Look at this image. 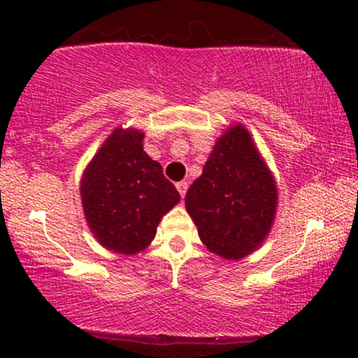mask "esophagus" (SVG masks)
I'll return each mask as SVG.
<instances>
[{"label":"esophagus","mask_w":358,"mask_h":358,"mask_svg":"<svg viewBox=\"0 0 358 358\" xmlns=\"http://www.w3.org/2000/svg\"><path fill=\"white\" fill-rule=\"evenodd\" d=\"M187 188H188V183L187 182L176 183V190L180 192V195H182V196H185V193H187Z\"/></svg>","instance_id":"esophagus-1"}]
</instances>
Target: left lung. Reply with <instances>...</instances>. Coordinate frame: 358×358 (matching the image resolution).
Wrapping results in <instances>:
<instances>
[{
    "label": "left lung",
    "mask_w": 358,
    "mask_h": 358,
    "mask_svg": "<svg viewBox=\"0 0 358 358\" xmlns=\"http://www.w3.org/2000/svg\"><path fill=\"white\" fill-rule=\"evenodd\" d=\"M276 185L244 126L213 146L203 173L188 188L185 207L207 249L241 259L261 245L276 213Z\"/></svg>",
    "instance_id": "obj_1"
}]
</instances>
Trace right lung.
<instances>
[{"instance_id": "1", "label": "right lung", "mask_w": 358, "mask_h": 358, "mask_svg": "<svg viewBox=\"0 0 358 358\" xmlns=\"http://www.w3.org/2000/svg\"><path fill=\"white\" fill-rule=\"evenodd\" d=\"M145 134L117 127L97 151L80 183L87 224L104 248L136 254L180 200L163 168L143 151Z\"/></svg>"}]
</instances>
